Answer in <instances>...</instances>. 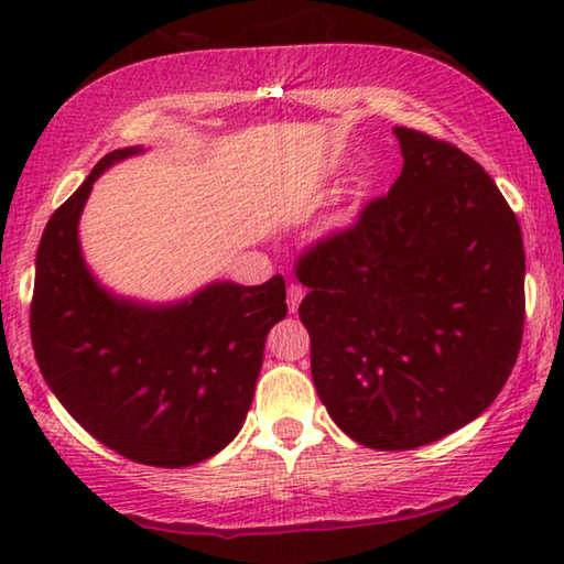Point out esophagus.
<instances>
[{
    "label": "esophagus",
    "mask_w": 564,
    "mask_h": 564,
    "mask_svg": "<svg viewBox=\"0 0 564 564\" xmlns=\"http://www.w3.org/2000/svg\"><path fill=\"white\" fill-rule=\"evenodd\" d=\"M303 295H305L303 284L290 282V288H288V307H290V313H297L300 303H303Z\"/></svg>",
    "instance_id": "esophagus-1"
}]
</instances>
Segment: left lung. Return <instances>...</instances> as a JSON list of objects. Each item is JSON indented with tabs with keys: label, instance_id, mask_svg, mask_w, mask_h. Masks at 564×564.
Masks as SVG:
<instances>
[{
	"label": "left lung",
	"instance_id": "left-lung-1",
	"mask_svg": "<svg viewBox=\"0 0 564 564\" xmlns=\"http://www.w3.org/2000/svg\"><path fill=\"white\" fill-rule=\"evenodd\" d=\"M395 135L388 195L297 261L318 398L380 452L475 421L511 377L527 315L521 228L490 174L421 130Z\"/></svg>",
	"mask_w": 564,
	"mask_h": 564
}]
</instances>
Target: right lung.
Here are the masks:
<instances>
[{"mask_svg": "<svg viewBox=\"0 0 564 564\" xmlns=\"http://www.w3.org/2000/svg\"><path fill=\"white\" fill-rule=\"evenodd\" d=\"M99 159L51 215L35 257L30 336L37 367L84 431L151 467H189L218 454L251 408L269 328L288 315L284 280L215 282L174 305L115 297L89 274L79 215Z\"/></svg>", "mask_w": 564, "mask_h": 564, "instance_id": "1", "label": "right lung"}]
</instances>
